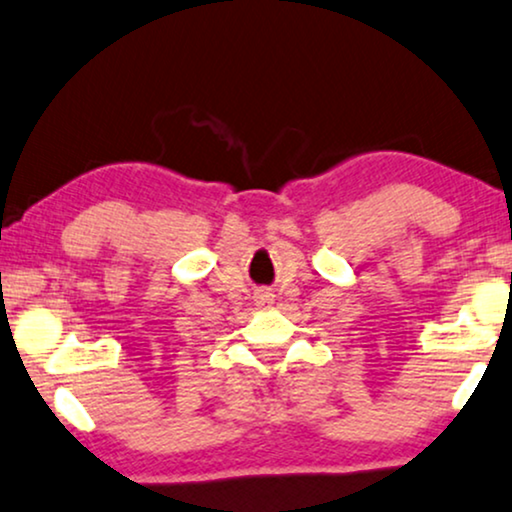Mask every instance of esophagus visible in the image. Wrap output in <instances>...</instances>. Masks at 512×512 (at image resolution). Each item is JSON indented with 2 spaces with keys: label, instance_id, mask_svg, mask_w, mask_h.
I'll return each mask as SVG.
<instances>
[{
  "label": "esophagus",
  "instance_id": "34e87169",
  "mask_svg": "<svg viewBox=\"0 0 512 512\" xmlns=\"http://www.w3.org/2000/svg\"><path fill=\"white\" fill-rule=\"evenodd\" d=\"M256 299H258V306H270V304H273V294H270V292H261V294L256 296Z\"/></svg>",
  "mask_w": 512,
  "mask_h": 512
}]
</instances>
